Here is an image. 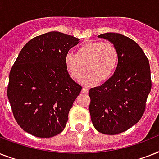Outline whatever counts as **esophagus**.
Instances as JSON below:
<instances>
[{"mask_svg":"<svg viewBox=\"0 0 159 159\" xmlns=\"http://www.w3.org/2000/svg\"><path fill=\"white\" fill-rule=\"evenodd\" d=\"M88 92H89V89H87V88H85V87H84L83 89H82V93H88Z\"/></svg>","mask_w":159,"mask_h":159,"instance_id":"1","label":"esophagus"}]
</instances>
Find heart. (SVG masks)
I'll return each instance as SVG.
<instances>
[{"label":"heart","mask_w":159,"mask_h":159,"mask_svg":"<svg viewBox=\"0 0 159 159\" xmlns=\"http://www.w3.org/2000/svg\"><path fill=\"white\" fill-rule=\"evenodd\" d=\"M119 61V54L116 46L109 42L88 41L81 44L76 53L68 52L65 57V65L70 75L80 80L86 71L89 72L81 80L85 85L94 84L110 78L115 72Z\"/></svg>","instance_id":"heart-1"}]
</instances>
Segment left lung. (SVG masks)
I'll return each mask as SVG.
<instances>
[{
  "label": "left lung",
  "instance_id": "8db88e82",
  "mask_svg": "<svg viewBox=\"0 0 159 159\" xmlns=\"http://www.w3.org/2000/svg\"><path fill=\"white\" fill-rule=\"evenodd\" d=\"M98 38L116 46L119 61L111 78L89 89V110L98 131L120 134L136 124L144 114L152 86L149 62L141 48L128 37L106 33Z\"/></svg>",
  "mask_w": 159,
  "mask_h": 159
}]
</instances>
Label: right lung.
<instances>
[{"label":"right lung","instance_id":"obj_1","mask_svg":"<svg viewBox=\"0 0 159 159\" xmlns=\"http://www.w3.org/2000/svg\"><path fill=\"white\" fill-rule=\"evenodd\" d=\"M80 39L49 32L29 41L9 75L7 96L14 117L25 131L40 138L60 134L81 87L70 76L65 57Z\"/></svg>","mask_w":159,"mask_h":159}]
</instances>
